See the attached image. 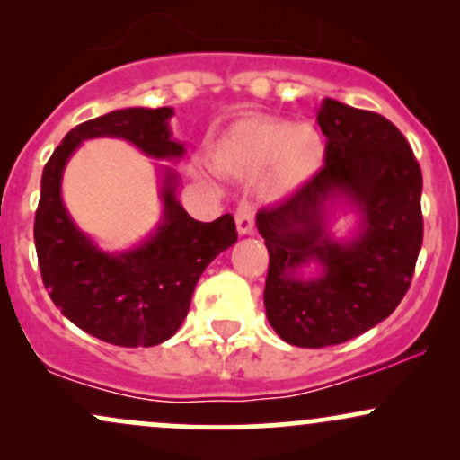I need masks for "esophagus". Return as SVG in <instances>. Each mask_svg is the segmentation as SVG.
Wrapping results in <instances>:
<instances>
[{"mask_svg":"<svg viewBox=\"0 0 460 460\" xmlns=\"http://www.w3.org/2000/svg\"><path fill=\"white\" fill-rule=\"evenodd\" d=\"M235 229L240 235H251L255 231V220H252V208L242 203L235 212Z\"/></svg>","mask_w":460,"mask_h":460,"instance_id":"esophagus-1","label":"esophagus"}]
</instances>
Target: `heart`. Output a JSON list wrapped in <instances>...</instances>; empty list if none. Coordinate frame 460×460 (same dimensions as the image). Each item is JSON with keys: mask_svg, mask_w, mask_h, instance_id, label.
<instances>
[{"mask_svg": "<svg viewBox=\"0 0 460 460\" xmlns=\"http://www.w3.org/2000/svg\"><path fill=\"white\" fill-rule=\"evenodd\" d=\"M324 157L326 145L315 125L277 116L235 120L209 146L216 171L229 177H257V194L266 203L294 197L318 175Z\"/></svg>", "mask_w": 460, "mask_h": 460, "instance_id": "b5f03b06", "label": "heart"}]
</instances>
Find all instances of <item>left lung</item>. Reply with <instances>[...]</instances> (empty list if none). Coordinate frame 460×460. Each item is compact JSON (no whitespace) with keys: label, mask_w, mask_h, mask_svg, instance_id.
Wrapping results in <instances>:
<instances>
[{"label":"left lung","mask_w":460,"mask_h":460,"mask_svg":"<svg viewBox=\"0 0 460 460\" xmlns=\"http://www.w3.org/2000/svg\"><path fill=\"white\" fill-rule=\"evenodd\" d=\"M315 114L329 138L324 168L257 214L270 255L268 322L300 348L341 344L389 318L409 289L424 237L421 171L398 128L335 99ZM337 211L351 216L344 236L336 235Z\"/></svg>","instance_id":"1"}]
</instances>
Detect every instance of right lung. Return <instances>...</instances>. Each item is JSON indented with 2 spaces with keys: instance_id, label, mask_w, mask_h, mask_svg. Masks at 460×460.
<instances>
[{
  "instance_id": "obj_1",
  "label": "right lung",
  "mask_w": 460,
  "mask_h": 460,
  "mask_svg": "<svg viewBox=\"0 0 460 460\" xmlns=\"http://www.w3.org/2000/svg\"><path fill=\"white\" fill-rule=\"evenodd\" d=\"M172 108H123L77 125L45 164L34 242L43 283L62 315L97 340L149 348L171 340L188 315L200 274L235 244L234 216L199 223L179 203L175 168H160L162 212L138 244L105 251L84 234L62 199V177L82 142L120 138L151 160L179 162L186 142L172 138Z\"/></svg>"
}]
</instances>
